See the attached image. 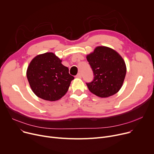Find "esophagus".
Segmentation results:
<instances>
[{
	"instance_id": "esophagus-1",
	"label": "esophagus",
	"mask_w": 154,
	"mask_h": 154,
	"mask_svg": "<svg viewBox=\"0 0 154 154\" xmlns=\"http://www.w3.org/2000/svg\"><path fill=\"white\" fill-rule=\"evenodd\" d=\"M76 77H77V78H79V79H80V78H81V77H82V75H81V74H80V73H78V74H77V75H76Z\"/></svg>"
}]
</instances>
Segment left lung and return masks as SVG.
Returning a JSON list of instances; mask_svg holds the SVG:
<instances>
[{"mask_svg": "<svg viewBox=\"0 0 154 154\" xmlns=\"http://www.w3.org/2000/svg\"><path fill=\"white\" fill-rule=\"evenodd\" d=\"M87 59L94 73V79L86 83L88 90L95 95L106 98L120 90L126 76V67L122 57L105 46L97 47Z\"/></svg>", "mask_w": 154, "mask_h": 154, "instance_id": "obj_1", "label": "left lung"}]
</instances>
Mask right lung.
Segmentation results:
<instances>
[{
    "label": "right lung",
    "mask_w": 154,
    "mask_h": 154,
    "mask_svg": "<svg viewBox=\"0 0 154 154\" xmlns=\"http://www.w3.org/2000/svg\"><path fill=\"white\" fill-rule=\"evenodd\" d=\"M61 62L53 53L38 55L31 61L26 77L33 91L39 98L53 101L67 93L74 77Z\"/></svg>",
    "instance_id": "1"
}]
</instances>
